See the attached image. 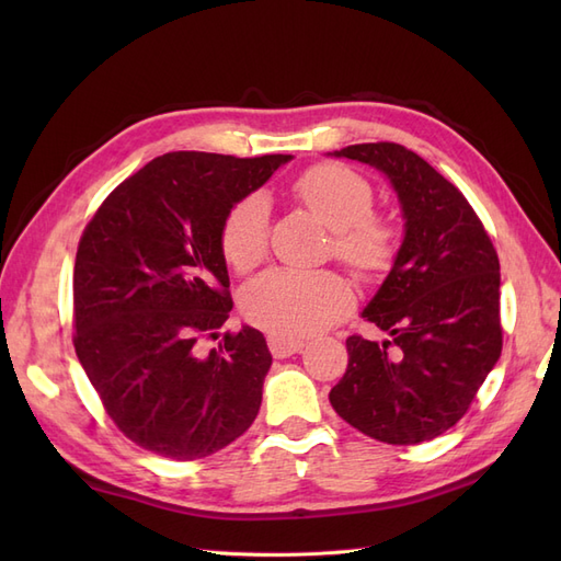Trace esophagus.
Returning <instances> with one entry per match:
<instances>
[{"label": "esophagus", "mask_w": 561, "mask_h": 561, "mask_svg": "<svg viewBox=\"0 0 561 561\" xmlns=\"http://www.w3.org/2000/svg\"><path fill=\"white\" fill-rule=\"evenodd\" d=\"M304 342L301 339H287L280 334H268V351L274 358H290L293 353L301 351Z\"/></svg>", "instance_id": "1"}]
</instances>
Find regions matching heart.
<instances>
[{"label":"heart","mask_w":561,"mask_h":561,"mask_svg":"<svg viewBox=\"0 0 561 561\" xmlns=\"http://www.w3.org/2000/svg\"><path fill=\"white\" fill-rule=\"evenodd\" d=\"M295 194L334 231V254L351 268L377 274L393 260L396 233L383 219L371 217L375 192L360 173L342 163H320L297 180ZM219 245L236 271H250L266 257L268 203L264 194H250L236 203L222 222ZM351 307V285L334 271L271 268L243 293L248 320L287 339L328 328Z\"/></svg>","instance_id":"obj_1"}]
</instances>
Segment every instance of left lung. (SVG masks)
<instances>
[{"mask_svg": "<svg viewBox=\"0 0 561 561\" xmlns=\"http://www.w3.org/2000/svg\"><path fill=\"white\" fill-rule=\"evenodd\" d=\"M393 186L404 239L363 318L388 334L346 339L334 412L388 445H419L461 419L501 358V266L466 196L414 151L365 142L334 151Z\"/></svg>", "mask_w": 561, "mask_h": 561, "instance_id": "left-lung-1", "label": "left lung"}]
</instances>
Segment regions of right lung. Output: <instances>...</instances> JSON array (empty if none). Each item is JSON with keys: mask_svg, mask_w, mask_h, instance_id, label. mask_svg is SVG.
<instances>
[{"mask_svg": "<svg viewBox=\"0 0 561 561\" xmlns=\"http://www.w3.org/2000/svg\"><path fill=\"white\" fill-rule=\"evenodd\" d=\"M290 154L171 151L124 180L83 229L75 262V351L128 439L173 461L231 445L262 404L260 330L217 336L233 307L219 231Z\"/></svg>", "mask_w": 561, "mask_h": 561, "instance_id": "right-lung-1", "label": "right lung"}]
</instances>
